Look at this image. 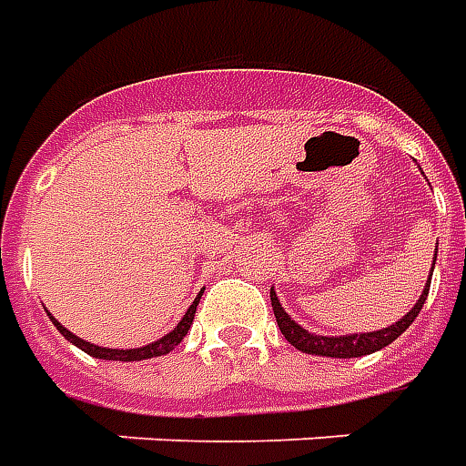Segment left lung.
Returning a JSON list of instances; mask_svg holds the SVG:
<instances>
[{"instance_id":"1","label":"left lung","mask_w":466,"mask_h":466,"mask_svg":"<svg viewBox=\"0 0 466 466\" xmlns=\"http://www.w3.org/2000/svg\"><path fill=\"white\" fill-rule=\"evenodd\" d=\"M434 260H437V253H434ZM431 270H434V263H431ZM429 286H431V273H429L427 286L419 296V301L411 306V311L404 313L397 323L386 326L381 331H366V333H346V336H319V333H311L309 329H303L301 323H296L286 313V309L280 306L279 296L270 289V306H273V313H276V321H279L280 333L286 336V341L291 346H296L299 351L311 356H329V359H356V356L374 354L379 349H384L391 341H397L401 333L407 331L409 326L414 323V319L421 311V306L427 301Z\"/></svg>"}]
</instances>
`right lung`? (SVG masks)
<instances>
[{"mask_svg": "<svg viewBox=\"0 0 466 466\" xmlns=\"http://www.w3.org/2000/svg\"><path fill=\"white\" fill-rule=\"evenodd\" d=\"M198 303H200V293H198L196 301L190 303V309H187L186 316L177 321V326H175L173 331L165 333L163 339H157V341H153V344L140 346V349H107V346L90 344V341H85V339H80V336H75L72 331H67V329H65V326H62L52 313H47V316L52 319V323L57 326V331L67 339L69 344H75L77 349H82L85 354L95 356V359H105V361H145V359H155V356L170 354L175 346L186 339V333L190 331V326H193V316H196Z\"/></svg>", "mask_w": 466, "mask_h": 466, "instance_id": "add662e5", "label": "right lung"}]
</instances>
